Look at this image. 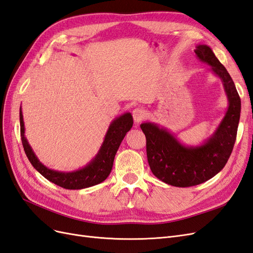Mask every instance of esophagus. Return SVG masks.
Instances as JSON below:
<instances>
[{
	"instance_id": "esophagus-1",
	"label": "esophagus",
	"mask_w": 253,
	"mask_h": 253,
	"mask_svg": "<svg viewBox=\"0 0 253 253\" xmlns=\"http://www.w3.org/2000/svg\"><path fill=\"white\" fill-rule=\"evenodd\" d=\"M145 117H146L145 110L141 109V108H135V109H133V111H132V118H133V121L135 123H140L141 121H143L144 119H145Z\"/></svg>"
}]
</instances>
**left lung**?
<instances>
[{"instance_id":"left-lung-1","label":"left lung","mask_w":253,"mask_h":253,"mask_svg":"<svg viewBox=\"0 0 253 253\" xmlns=\"http://www.w3.org/2000/svg\"><path fill=\"white\" fill-rule=\"evenodd\" d=\"M195 54L220 79L229 102L225 117L214 133L200 145L186 146L167 128L151 122L141 124L146 136L151 171L161 181L178 187L204 183L223 169L232 153L241 117V98L235 84L211 47L198 44Z\"/></svg>"}]
</instances>
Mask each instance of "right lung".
Listing matches in <instances>:
<instances>
[{
  "label": "right lung",
  "mask_w": 253,
  "mask_h": 253,
  "mask_svg": "<svg viewBox=\"0 0 253 253\" xmlns=\"http://www.w3.org/2000/svg\"><path fill=\"white\" fill-rule=\"evenodd\" d=\"M133 125L131 113L126 112L114 119L108 128L104 142L98 153L84 168L74 171H58L46 168L42 164L34 150L28 144L25 136V127L23 122L22 110L20 109V130L21 140L24 151L33 167L48 181L59 185L68 190H82L103 182L111 172L115 154L121 145L126 133L130 130Z\"/></svg>",
  "instance_id": "add662e5"
}]
</instances>
